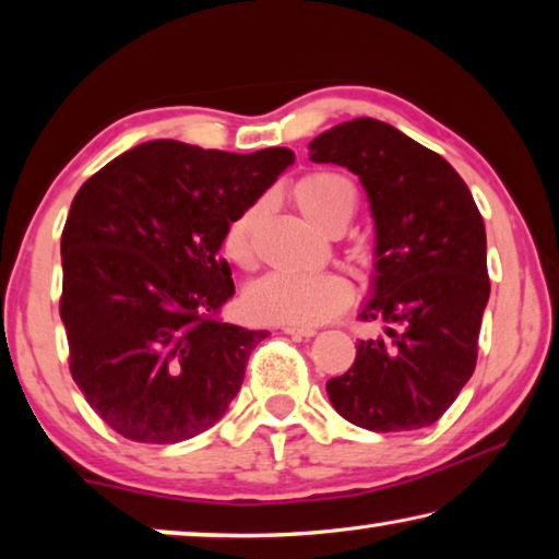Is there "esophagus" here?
<instances>
[{
  "instance_id": "34e87169",
  "label": "esophagus",
  "mask_w": 559,
  "mask_h": 559,
  "mask_svg": "<svg viewBox=\"0 0 559 559\" xmlns=\"http://www.w3.org/2000/svg\"><path fill=\"white\" fill-rule=\"evenodd\" d=\"M286 335L293 337H313L316 335V328H298V325H283L281 328Z\"/></svg>"
}]
</instances>
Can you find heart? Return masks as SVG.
I'll use <instances>...</instances> for the list:
<instances>
[{"mask_svg": "<svg viewBox=\"0 0 559 559\" xmlns=\"http://www.w3.org/2000/svg\"><path fill=\"white\" fill-rule=\"evenodd\" d=\"M293 202L320 229H328L337 216L355 206V187L337 173H313L300 177L290 189ZM257 206H249L226 224L222 236L224 257L241 269L253 263L251 231ZM353 302V286L333 271L316 273H269L251 283L243 306L251 318L286 325H320Z\"/></svg>", "mask_w": 559, "mask_h": 559, "instance_id": "1", "label": "heart"}]
</instances>
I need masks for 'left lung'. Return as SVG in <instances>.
I'll return each instance as SVG.
<instances>
[{
	"label": "left lung",
	"mask_w": 559,
	"mask_h": 559,
	"mask_svg": "<svg viewBox=\"0 0 559 559\" xmlns=\"http://www.w3.org/2000/svg\"><path fill=\"white\" fill-rule=\"evenodd\" d=\"M308 150L365 187L374 273L359 318L384 323V337L359 340L353 367L325 384L330 402L370 431L431 427L476 370L490 296L478 206L447 159L382 120L340 122Z\"/></svg>",
	"instance_id": "1"
}]
</instances>
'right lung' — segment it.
Here are the masks:
<instances>
[{"instance_id": "1", "label": "right lung", "mask_w": 559, "mask_h": 559, "mask_svg": "<svg viewBox=\"0 0 559 559\" xmlns=\"http://www.w3.org/2000/svg\"><path fill=\"white\" fill-rule=\"evenodd\" d=\"M150 140L98 169L61 234V320L73 382L103 421L140 443H177L219 421L266 330L216 318L234 296L226 224L293 165Z\"/></svg>"}]
</instances>
